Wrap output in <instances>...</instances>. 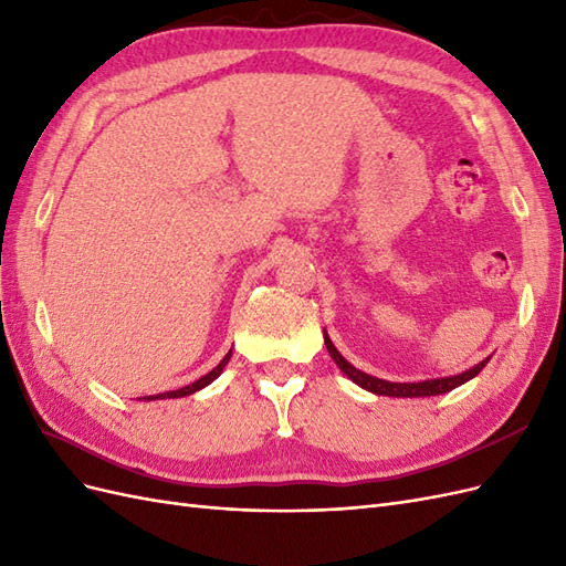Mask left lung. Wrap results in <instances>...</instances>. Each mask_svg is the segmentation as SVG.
<instances>
[{"mask_svg": "<svg viewBox=\"0 0 566 566\" xmlns=\"http://www.w3.org/2000/svg\"><path fill=\"white\" fill-rule=\"evenodd\" d=\"M323 339H325V349H328V354L333 356V361L337 364V368H339L342 373H345L354 385L364 387L366 391L380 394V397H397V399L437 397V394H447V391H451V389H455V387H460V385H465L468 380L476 378V375L482 373V368L489 364V358H491V356H486L484 361H479L476 366H472V368H468V370H462V373H458V375H449V378H434V380H422V382H389V380L373 378V375L354 368V366L347 361V358L335 349L333 339L328 337V333H325V331H323Z\"/></svg>", "mask_w": 566, "mask_h": 566, "instance_id": "obj_1", "label": "left lung"}]
</instances>
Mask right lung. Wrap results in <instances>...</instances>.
Masks as SVG:
<instances>
[{
    "mask_svg": "<svg viewBox=\"0 0 566 566\" xmlns=\"http://www.w3.org/2000/svg\"><path fill=\"white\" fill-rule=\"evenodd\" d=\"M229 358H231V349H229V354L221 358V361L208 373V375H202L200 380H196V382H191V385H186V387H181V389H172V391H165V394H153V397H144V399H139V401H156V399H179V397H188V394H193V391H198V389H202V387H208L210 382H214L219 375H221V370L227 368V364H229Z\"/></svg>",
    "mask_w": 566,
    "mask_h": 566,
    "instance_id": "add662e5",
    "label": "right lung"
}]
</instances>
